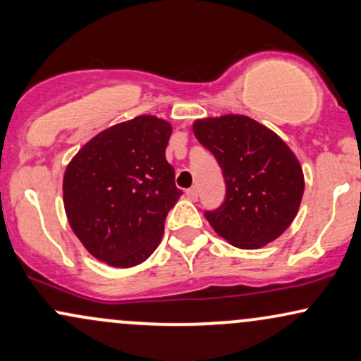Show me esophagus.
I'll list each match as a JSON object with an SVG mask.
<instances>
[{
    "mask_svg": "<svg viewBox=\"0 0 361 361\" xmlns=\"http://www.w3.org/2000/svg\"><path fill=\"white\" fill-rule=\"evenodd\" d=\"M197 194H199L197 188H190L189 190H185V196H188V199H190V201H197Z\"/></svg>",
    "mask_w": 361,
    "mask_h": 361,
    "instance_id": "obj_1",
    "label": "esophagus"
}]
</instances>
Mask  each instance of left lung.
I'll return each instance as SVG.
<instances>
[{"instance_id":"left-lung-1","label":"left lung","mask_w":361,"mask_h":361,"mask_svg":"<svg viewBox=\"0 0 361 361\" xmlns=\"http://www.w3.org/2000/svg\"><path fill=\"white\" fill-rule=\"evenodd\" d=\"M192 131L223 169L226 197L207 223L233 247L257 250L277 240L298 216L304 173L275 131L245 114L207 116Z\"/></svg>"}]
</instances>
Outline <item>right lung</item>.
I'll list each match as a JSON object with an SVG mask.
<instances>
[{"label":"right lung","mask_w":361,"mask_h":361,"mask_svg":"<svg viewBox=\"0 0 361 361\" xmlns=\"http://www.w3.org/2000/svg\"><path fill=\"white\" fill-rule=\"evenodd\" d=\"M172 125L154 114L116 123L92 137L63 172L67 219L97 260L130 269L159 247L182 190L165 159Z\"/></svg>","instance_id":"add662e5"}]
</instances>
